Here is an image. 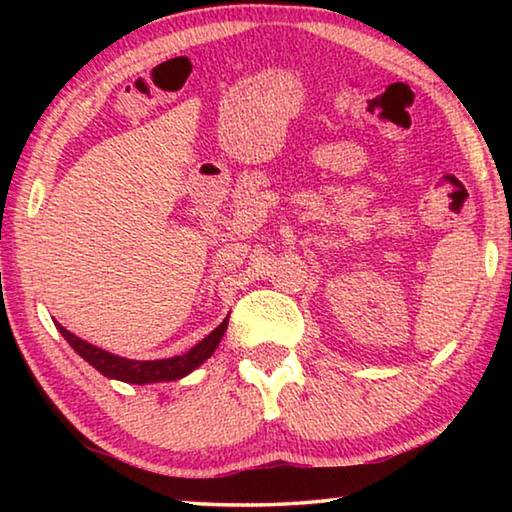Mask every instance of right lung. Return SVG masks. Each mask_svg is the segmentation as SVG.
Returning <instances> with one entry per match:
<instances>
[{
  "instance_id": "obj_1",
  "label": "right lung",
  "mask_w": 512,
  "mask_h": 512,
  "mask_svg": "<svg viewBox=\"0 0 512 512\" xmlns=\"http://www.w3.org/2000/svg\"><path fill=\"white\" fill-rule=\"evenodd\" d=\"M228 318L230 316H225L223 323L216 329H212L203 341H198L192 350H187L185 354H178V357L155 359V361H135V359L119 357V354L101 350L97 345L79 339V336L60 325L58 320H54V323L58 327V332L65 336V341L72 345L74 352L88 361L92 368H97L103 377L126 381V384L144 386V384H155V381L183 379L198 366H203V363L212 357L214 350L219 348L225 329H228Z\"/></svg>"
}]
</instances>
